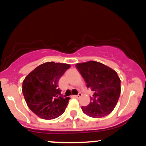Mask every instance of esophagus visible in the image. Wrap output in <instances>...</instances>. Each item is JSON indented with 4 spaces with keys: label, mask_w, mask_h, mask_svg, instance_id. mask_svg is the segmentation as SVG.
I'll use <instances>...</instances> for the list:
<instances>
[{
    "label": "esophagus",
    "mask_w": 146,
    "mask_h": 146,
    "mask_svg": "<svg viewBox=\"0 0 146 146\" xmlns=\"http://www.w3.org/2000/svg\"><path fill=\"white\" fill-rule=\"evenodd\" d=\"M81 96H82V93H79L78 95H73V97H74V98H79L80 97H81Z\"/></svg>",
    "instance_id": "1"
}]
</instances>
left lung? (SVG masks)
Here are the masks:
<instances>
[{
	"instance_id": "8db88e82",
	"label": "left lung",
	"mask_w": 146,
	"mask_h": 146,
	"mask_svg": "<svg viewBox=\"0 0 146 146\" xmlns=\"http://www.w3.org/2000/svg\"><path fill=\"white\" fill-rule=\"evenodd\" d=\"M76 68L94 92L90 104L82 107L86 115L100 118L112 113L121 93V80L117 72L104 64L95 61L76 64Z\"/></svg>"
}]
</instances>
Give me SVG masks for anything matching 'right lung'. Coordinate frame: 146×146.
Instances as JSON below:
<instances>
[{
  "instance_id": "add662e5",
  "label": "right lung",
  "mask_w": 146,
  "mask_h": 146,
  "mask_svg": "<svg viewBox=\"0 0 146 146\" xmlns=\"http://www.w3.org/2000/svg\"><path fill=\"white\" fill-rule=\"evenodd\" d=\"M71 67L64 63L45 62L27 75L23 82V93L28 107L43 119H53L62 114L70 98H63L58 81Z\"/></svg>"
}]
</instances>
